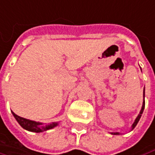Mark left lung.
Wrapping results in <instances>:
<instances>
[{
	"instance_id": "8db88e82",
	"label": "left lung",
	"mask_w": 155,
	"mask_h": 155,
	"mask_svg": "<svg viewBox=\"0 0 155 155\" xmlns=\"http://www.w3.org/2000/svg\"><path fill=\"white\" fill-rule=\"evenodd\" d=\"M144 98H145V89H144ZM144 108H145V100H144V102H143V106H142V109H141V111H140V113H139V114H138V116L137 117V119L135 120V121H134V123L132 124V130H133L134 128L137 126V122H138V120H140V117H141V115H142V114H143V111H144ZM114 135H118L119 133H114Z\"/></svg>"
}]
</instances>
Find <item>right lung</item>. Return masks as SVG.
Segmentation results:
<instances>
[{"mask_svg": "<svg viewBox=\"0 0 155 155\" xmlns=\"http://www.w3.org/2000/svg\"><path fill=\"white\" fill-rule=\"evenodd\" d=\"M13 115L14 117L16 118V120H18V122L20 124L22 128H24L25 130H29V131H33V132H42V131H45V130H50L54 127H56L58 125L57 122H52V123H45V124H42V123H40V122H35L34 120H30L25 119L23 117H20L18 115H17L15 113H13Z\"/></svg>", "mask_w": 155, "mask_h": 155, "instance_id": "1", "label": "right lung"}]
</instances>
